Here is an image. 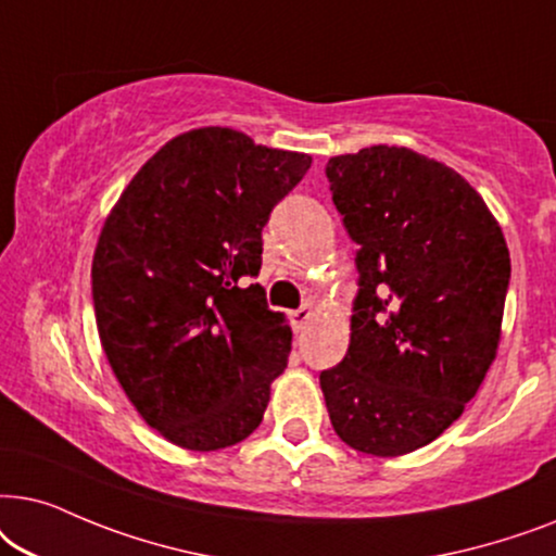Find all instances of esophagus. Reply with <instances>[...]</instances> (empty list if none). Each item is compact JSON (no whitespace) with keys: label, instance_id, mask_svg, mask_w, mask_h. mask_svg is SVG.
I'll use <instances>...</instances> for the list:
<instances>
[{"label":"esophagus","instance_id":"1","mask_svg":"<svg viewBox=\"0 0 556 556\" xmlns=\"http://www.w3.org/2000/svg\"><path fill=\"white\" fill-rule=\"evenodd\" d=\"M313 307H300V309H294V313L290 315V320H292V328H294V332H300V330H305L307 328V323L313 320Z\"/></svg>","mask_w":556,"mask_h":556}]
</instances>
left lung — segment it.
Here are the masks:
<instances>
[{
    "instance_id": "left-lung-1",
    "label": "left lung",
    "mask_w": 556,
    "mask_h": 556,
    "mask_svg": "<svg viewBox=\"0 0 556 556\" xmlns=\"http://www.w3.org/2000/svg\"><path fill=\"white\" fill-rule=\"evenodd\" d=\"M325 175L361 247L351 343L320 374L325 406L348 447L414 453L460 417L495 361L506 239L463 175L406 147L338 154Z\"/></svg>"
}]
</instances>
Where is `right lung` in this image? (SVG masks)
<instances>
[{
	"instance_id": "right-lung-1",
	"label": "right lung",
	"mask_w": 556,
	"mask_h": 556,
	"mask_svg": "<svg viewBox=\"0 0 556 556\" xmlns=\"http://www.w3.org/2000/svg\"><path fill=\"white\" fill-rule=\"evenodd\" d=\"M313 165L203 127L169 139L124 188L93 251L99 338L147 425L211 453L262 425L292 330L264 290L262 228Z\"/></svg>"
}]
</instances>
